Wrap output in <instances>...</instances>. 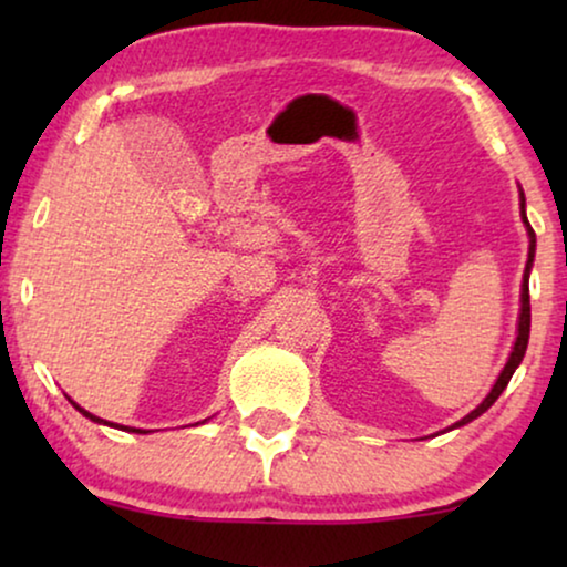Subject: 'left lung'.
Returning a JSON list of instances; mask_svg holds the SVG:
<instances>
[{"instance_id":"1","label":"left lung","mask_w":567,"mask_h":567,"mask_svg":"<svg viewBox=\"0 0 567 567\" xmlns=\"http://www.w3.org/2000/svg\"><path fill=\"white\" fill-rule=\"evenodd\" d=\"M522 196V221L526 227V235H529V258H526V268H524V281H522V309H518V324H516V340H514V348H511V355L506 361V367H503V371L498 374V379H495V384L491 386V392L485 394V400L480 402V405L472 410V413H467L462 417V421H456L454 425H449L446 431H454V429H462V425H467L475 421V417H480L485 413L487 408L493 405L495 400L501 398V392L506 390L511 377H514V371L518 369V363L524 361V353H526V346H529V328H532V307H529V274H532V266H534V250H537V235H534L532 224L529 219H526V198H524V190L518 193Z\"/></svg>"}]
</instances>
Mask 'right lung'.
Returning a JSON list of instances; mask_svg holds the SVG:
<instances>
[{
  "instance_id": "right-lung-1",
  "label": "right lung",
  "mask_w": 567,
  "mask_h": 567,
  "mask_svg": "<svg viewBox=\"0 0 567 567\" xmlns=\"http://www.w3.org/2000/svg\"><path fill=\"white\" fill-rule=\"evenodd\" d=\"M69 402H72V405H74L76 410H80V413H82L84 417H90V421H92V423H100V425H111V429H121V431H128V433H150V431H142V429H131V425H115V423H111V421H103V417L92 415V413H90V410H84V408H80V405H76V402H74V400H69Z\"/></svg>"
}]
</instances>
